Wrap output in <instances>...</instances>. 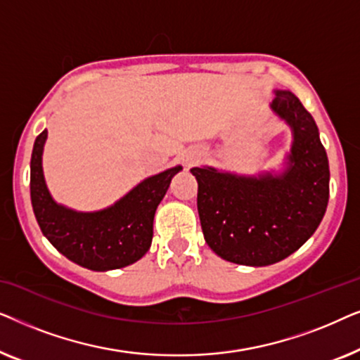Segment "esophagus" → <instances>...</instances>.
<instances>
[{"label": "esophagus", "mask_w": 360, "mask_h": 360, "mask_svg": "<svg viewBox=\"0 0 360 360\" xmlns=\"http://www.w3.org/2000/svg\"><path fill=\"white\" fill-rule=\"evenodd\" d=\"M196 160H198V157H196V155H186V159H185V164L190 167V165H193Z\"/></svg>", "instance_id": "obj_1"}]
</instances>
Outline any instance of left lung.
Instances as JSON below:
<instances>
[{
	"label": "left lung",
	"instance_id": "8db88e82",
	"mask_svg": "<svg viewBox=\"0 0 360 360\" xmlns=\"http://www.w3.org/2000/svg\"><path fill=\"white\" fill-rule=\"evenodd\" d=\"M272 111L292 127L287 169L257 176L193 167L206 244L221 259L264 267L311 238L329 200V164L318 126L292 91L277 90Z\"/></svg>",
	"mask_w": 360,
	"mask_h": 360
}]
</instances>
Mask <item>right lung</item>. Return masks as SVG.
Wrapping results in <instances>:
<instances>
[{
    "mask_svg": "<svg viewBox=\"0 0 360 360\" xmlns=\"http://www.w3.org/2000/svg\"><path fill=\"white\" fill-rule=\"evenodd\" d=\"M47 129L36 137L31 157V201L42 234L58 252L82 267L106 272L139 260L150 248L154 216L180 165L142 180L110 208L83 213L49 193L42 172Z\"/></svg>",
    "mask_w": 360,
    "mask_h": 360,
    "instance_id": "add662e5",
    "label": "right lung"
}]
</instances>
